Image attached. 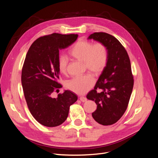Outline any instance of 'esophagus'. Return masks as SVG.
<instances>
[{"instance_id":"1","label":"esophagus","mask_w":158,"mask_h":158,"mask_svg":"<svg viewBox=\"0 0 158 158\" xmlns=\"http://www.w3.org/2000/svg\"><path fill=\"white\" fill-rule=\"evenodd\" d=\"M80 100H81L82 102H86L87 98H85V97H84V96H81L80 97Z\"/></svg>"}]
</instances>
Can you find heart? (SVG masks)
<instances>
[{"label":"heart","instance_id":"obj_1","mask_svg":"<svg viewBox=\"0 0 158 158\" xmlns=\"http://www.w3.org/2000/svg\"><path fill=\"white\" fill-rule=\"evenodd\" d=\"M69 55L73 58L83 61L85 69L94 75H99L106 68L108 60V50L102 43H96L79 40L69 50ZM68 61L64 55L57 60V68L62 74L67 73ZM94 84V79L91 74L73 77L68 81L66 88L78 94H83L89 91Z\"/></svg>","mask_w":158,"mask_h":158}]
</instances>
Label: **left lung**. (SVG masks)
Here are the masks:
<instances>
[{"mask_svg": "<svg viewBox=\"0 0 158 158\" xmlns=\"http://www.w3.org/2000/svg\"><path fill=\"white\" fill-rule=\"evenodd\" d=\"M88 39L102 43L108 50L107 65L94 89L86 96L97 105L96 110L92 113V120L96 124L111 125L124 114L132 92L134 77L130 59L121 43L110 34L94 33ZM98 89L99 92L97 91Z\"/></svg>", "mask_w": 158, "mask_h": 158, "instance_id": "obj_1", "label": "left lung"}]
</instances>
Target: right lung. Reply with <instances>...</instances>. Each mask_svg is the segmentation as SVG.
Instances as JSON below:
<instances>
[{
    "instance_id": "right-lung-1",
    "label": "right lung",
    "mask_w": 158,
    "mask_h": 158,
    "mask_svg": "<svg viewBox=\"0 0 158 158\" xmlns=\"http://www.w3.org/2000/svg\"><path fill=\"white\" fill-rule=\"evenodd\" d=\"M77 37V34L59 33L41 36L33 43L26 54L21 73L24 98L33 117L45 127L63 123L70 106L77 100L75 93L67 90L56 98L52 97L53 92L62 88L58 82L59 50L73 44Z\"/></svg>"
}]
</instances>
